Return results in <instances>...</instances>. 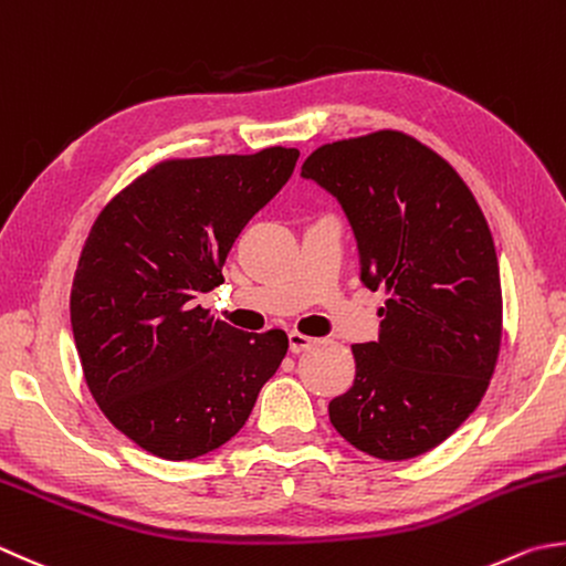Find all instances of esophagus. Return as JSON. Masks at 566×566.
<instances>
[{
  "instance_id": "34e87169",
  "label": "esophagus",
  "mask_w": 566,
  "mask_h": 566,
  "mask_svg": "<svg viewBox=\"0 0 566 566\" xmlns=\"http://www.w3.org/2000/svg\"><path fill=\"white\" fill-rule=\"evenodd\" d=\"M287 345H291L293 355H301V352L315 347L317 339H315V337H307V335H303V333H295V329H293V333L287 335Z\"/></svg>"
}]
</instances>
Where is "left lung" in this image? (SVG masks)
Segmentation results:
<instances>
[{
  "instance_id": "8db88e82",
  "label": "left lung",
  "mask_w": 566,
  "mask_h": 566,
  "mask_svg": "<svg viewBox=\"0 0 566 566\" xmlns=\"http://www.w3.org/2000/svg\"><path fill=\"white\" fill-rule=\"evenodd\" d=\"M301 175L343 205L361 283L389 295L377 343L352 345L355 384L329 401V421L381 461L431 451L481 403L503 337L483 211L441 155L399 130L317 147Z\"/></svg>"
}]
</instances>
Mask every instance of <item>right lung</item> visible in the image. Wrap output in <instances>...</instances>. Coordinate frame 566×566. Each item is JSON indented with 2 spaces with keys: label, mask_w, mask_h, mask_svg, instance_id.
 <instances>
[{
  "label": "right lung",
  "mask_w": 566,
  "mask_h": 566,
  "mask_svg": "<svg viewBox=\"0 0 566 566\" xmlns=\"http://www.w3.org/2000/svg\"><path fill=\"white\" fill-rule=\"evenodd\" d=\"M301 153L165 159L113 197L83 243L71 327L108 421L147 453L191 461L241 431L287 352L283 329L243 333L197 305Z\"/></svg>",
  "instance_id": "add662e5"
}]
</instances>
